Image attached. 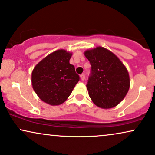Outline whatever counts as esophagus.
Returning a JSON list of instances; mask_svg holds the SVG:
<instances>
[{"instance_id": "esophagus-1", "label": "esophagus", "mask_w": 155, "mask_h": 155, "mask_svg": "<svg viewBox=\"0 0 155 155\" xmlns=\"http://www.w3.org/2000/svg\"><path fill=\"white\" fill-rule=\"evenodd\" d=\"M85 74H81V81H84V80H85Z\"/></svg>"}]
</instances>
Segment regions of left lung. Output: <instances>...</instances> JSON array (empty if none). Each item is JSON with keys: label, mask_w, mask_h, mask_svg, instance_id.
Instances as JSON below:
<instances>
[{"label": "left lung", "mask_w": 155, "mask_h": 155, "mask_svg": "<svg viewBox=\"0 0 155 155\" xmlns=\"http://www.w3.org/2000/svg\"><path fill=\"white\" fill-rule=\"evenodd\" d=\"M91 64V74L86 85L90 98L95 106L104 109L114 108L125 98L130 78L119 58L102 47L84 52Z\"/></svg>", "instance_id": "obj_1"}]
</instances>
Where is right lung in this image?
I'll list each match as a JSON object with an SVG mask.
<instances>
[{
	"label": "right lung",
	"mask_w": 155,
	"mask_h": 155,
	"mask_svg": "<svg viewBox=\"0 0 155 155\" xmlns=\"http://www.w3.org/2000/svg\"><path fill=\"white\" fill-rule=\"evenodd\" d=\"M72 53L65 49L51 53L34 67L31 84L38 97L46 104L58 106L70 95L80 77L70 63Z\"/></svg>",
	"instance_id": "right-lung-1"
}]
</instances>
